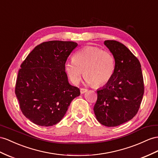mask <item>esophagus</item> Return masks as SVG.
<instances>
[{"label":"esophagus","instance_id":"1","mask_svg":"<svg viewBox=\"0 0 158 158\" xmlns=\"http://www.w3.org/2000/svg\"><path fill=\"white\" fill-rule=\"evenodd\" d=\"M87 91V89H84V88H81L80 89V92H81V94H83L85 93H86Z\"/></svg>","mask_w":158,"mask_h":158}]
</instances>
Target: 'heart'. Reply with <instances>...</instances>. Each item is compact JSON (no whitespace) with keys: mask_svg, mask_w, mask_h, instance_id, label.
Returning <instances> with one entry per match:
<instances>
[{"mask_svg":"<svg viewBox=\"0 0 158 158\" xmlns=\"http://www.w3.org/2000/svg\"><path fill=\"white\" fill-rule=\"evenodd\" d=\"M64 68L73 84L79 83L83 71L85 81L98 87L111 78L115 70V60L110 52L87 46L77 52L73 60L66 62Z\"/></svg>","mask_w":158,"mask_h":158,"instance_id":"b5f03b06","label":"heart"}]
</instances>
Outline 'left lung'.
I'll return each mask as SVG.
<instances>
[{
    "label": "left lung",
    "mask_w": 158,
    "mask_h": 158,
    "mask_svg": "<svg viewBox=\"0 0 158 158\" xmlns=\"http://www.w3.org/2000/svg\"><path fill=\"white\" fill-rule=\"evenodd\" d=\"M104 44L114 56L115 70L106 85L97 90L94 111L100 123L115 127L137 114L144 93L143 79L139 60L129 48L116 40Z\"/></svg>",
    "instance_id": "left-lung-1"
}]
</instances>
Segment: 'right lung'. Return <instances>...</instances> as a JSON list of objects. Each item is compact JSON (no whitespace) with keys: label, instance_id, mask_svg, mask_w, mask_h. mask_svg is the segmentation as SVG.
<instances>
[{"label":"right lung","instance_id":"right-lung-1","mask_svg":"<svg viewBox=\"0 0 158 158\" xmlns=\"http://www.w3.org/2000/svg\"><path fill=\"white\" fill-rule=\"evenodd\" d=\"M77 45L72 41L44 42L21 64L15 94L23 115L35 124L48 127L59 123L80 95L79 89L69 83L64 68Z\"/></svg>","mask_w":158,"mask_h":158}]
</instances>
